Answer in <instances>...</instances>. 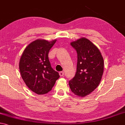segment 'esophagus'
I'll return each mask as SVG.
<instances>
[{
    "label": "esophagus",
    "instance_id": "obj_1",
    "mask_svg": "<svg viewBox=\"0 0 125 125\" xmlns=\"http://www.w3.org/2000/svg\"><path fill=\"white\" fill-rule=\"evenodd\" d=\"M59 74L61 77H62V76H64V72H62V71H61V72H59Z\"/></svg>",
    "mask_w": 125,
    "mask_h": 125
}]
</instances>
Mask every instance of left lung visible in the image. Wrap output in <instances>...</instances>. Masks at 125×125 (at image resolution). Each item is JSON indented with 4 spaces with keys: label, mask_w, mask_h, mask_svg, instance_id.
<instances>
[{
    "label": "left lung",
    "mask_w": 125,
    "mask_h": 125,
    "mask_svg": "<svg viewBox=\"0 0 125 125\" xmlns=\"http://www.w3.org/2000/svg\"><path fill=\"white\" fill-rule=\"evenodd\" d=\"M77 53V72L69 81L72 92L81 97L90 94L97 87L104 70V58L99 49L84 37L72 42Z\"/></svg>",
    "instance_id": "obj_1"
}]
</instances>
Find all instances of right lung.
Returning a JSON list of instances; mask_svg holds the SVG:
<instances>
[{
	"label": "right lung",
	"instance_id": "add662e5",
	"mask_svg": "<svg viewBox=\"0 0 125 125\" xmlns=\"http://www.w3.org/2000/svg\"><path fill=\"white\" fill-rule=\"evenodd\" d=\"M56 41L38 39L28 45L20 59L21 78L28 87L38 94L48 93L59 78L48 59L49 51Z\"/></svg>",
	"mask_w": 125,
	"mask_h": 125
}]
</instances>
